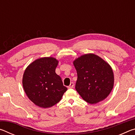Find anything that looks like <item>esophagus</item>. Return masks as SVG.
Listing matches in <instances>:
<instances>
[{
  "label": "esophagus",
  "mask_w": 135,
  "mask_h": 135,
  "mask_svg": "<svg viewBox=\"0 0 135 135\" xmlns=\"http://www.w3.org/2000/svg\"><path fill=\"white\" fill-rule=\"evenodd\" d=\"M73 86H74V83H73V82H71V83H70V86H68V88H69V89H71V88H73Z\"/></svg>",
  "instance_id": "34e87169"
}]
</instances>
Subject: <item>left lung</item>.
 <instances>
[{"instance_id":"8db88e82","label":"left lung","mask_w":135,"mask_h":135,"mask_svg":"<svg viewBox=\"0 0 135 135\" xmlns=\"http://www.w3.org/2000/svg\"><path fill=\"white\" fill-rule=\"evenodd\" d=\"M77 73L76 90L88 103L105 99L113 88V70L106 61L93 54L83 55L73 62Z\"/></svg>"}]
</instances>
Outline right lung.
Wrapping results in <instances>:
<instances>
[{"label":"right lung","mask_w":135,"mask_h":135,"mask_svg":"<svg viewBox=\"0 0 135 135\" xmlns=\"http://www.w3.org/2000/svg\"><path fill=\"white\" fill-rule=\"evenodd\" d=\"M58 61L53 57L37 59L26 68L22 86L28 98L41 108H49L58 103L67 88L55 73Z\"/></svg>","instance_id":"obj_1"}]
</instances>
